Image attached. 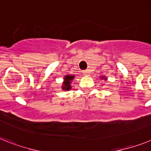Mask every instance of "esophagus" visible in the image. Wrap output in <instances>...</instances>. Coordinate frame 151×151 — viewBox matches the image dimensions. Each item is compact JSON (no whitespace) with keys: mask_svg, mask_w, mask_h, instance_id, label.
I'll return each instance as SVG.
<instances>
[{"mask_svg":"<svg viewBox=\"0 0 151 151\" xmlns=\"http://www.w3.org/2000/svg\"><path fill=\"white\" fill-rule=\"evenodd\" d=\"M83 75H84V76H89V74H90V73H89V69L84 70L83 72Z\"/></svg>","mask_w":151,"mask_h":151,"instance_id":"obj_1","label":"esophagus"}]
</instances>
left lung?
<instances>
[{
	"label": "left lung",
	"instance_id": "left-lung-1",
	"mask_svg": "<svg viewBox=\"0 0 151 151\" xmlns=\"http://www.w3.org/2000/svg\"><path fill=\"white\" fill-rule=\"evenodd\" d=\"M100 77H101V78H102V79H104L105 81L107 80V78L105 76H100Z\"/></svg>",
	"mask_w": 151,
	"mask_h": 151
}]
</instances>
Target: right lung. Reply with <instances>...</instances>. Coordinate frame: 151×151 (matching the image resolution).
<instances>
[{
  "mask_svg": "<svg viewBox=\"0 0 151 151\" xmlns=\"http://www.w3.org/2000/svg\"><path fill=\"white\" fill-rule=\"evenodd\" d=\"M74 75H66L63 78V83H62V90L68 91L72 89V83L74 79Z\"/></svg>",
  "mask_w": 151,
  "mask_h": 151,
  "instance_id": "add662e5",
  "label": "right lung"
}]
</instances>
